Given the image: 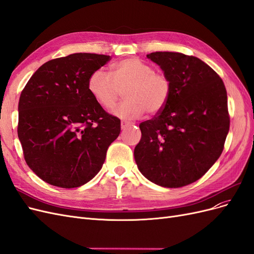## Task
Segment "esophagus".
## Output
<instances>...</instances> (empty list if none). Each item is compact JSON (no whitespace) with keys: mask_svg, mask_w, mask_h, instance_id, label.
Wrapping results in <instances>:
<instances>
[{"mask_svg":"<svg viewBox=\"0 0 254 254\" xmlns=\"http://www.w3.org/2000/svg\"><path fill=\"white\" fill-rule=\"evenodd\" d=\"M132 125H133V123H131V122L122 121V123H121V128H122L123 130H125L126 128H128L129 126H132Z\"/></svg>","mask_w":254,"mask_h":254,"instance_id":"obj_1","label":"esophagus"}]
</instances>
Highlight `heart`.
Returning a JSON list of instances; mask_svg holds the SVG:
<instances>
[{"label":"heart","mask_w":254,"mask_h":254,"mask_svg":"<svg viewBox=\"0 0 254 254\" xmlns=\"http://www.w3.org/2000/svg\"><path fill=\"white\" fill-rule=\"evenodd\" d=\"M88 89L104 109H111L124 91L126 99L112 112L121 119L135 120L146 111L157 114L164 109L172 94V80L142 59L130 57L112 64L110 75L103 70L92 72Z\"/></svg>","instance_id":"1"}]
</instances>
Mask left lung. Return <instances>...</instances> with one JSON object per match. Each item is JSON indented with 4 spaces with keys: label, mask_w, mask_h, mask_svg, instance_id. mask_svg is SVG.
Returning a JSON list of instances; mask_svg holds the SVG:
<instances>
[{
    "label": "left lung",
    "mask_w": 254,
    "mask_h": 254,
    "mask_svg": "<svg viewBox=\"0 0 254 254\" xmlns=\"http://www.w3.org/2000/svg\"><path fill=\"white\" fill-rule=\"evenodd\" d=\"M147 58L171 78L172 94L162 111L140 124L135 163L149 181L181 188L200 179L224 150L230 127L226 87L197 57L155 52Z\"/></svg>",
    "instance_id": "8db88e82"
}]
</instances>
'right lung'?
<instances>
[{
  "label": "right lung",
  "mask_w": 254,
  "mask_h": 254,
  "mask_svg": "<svg viewBox=\"0 0 254 254\" xmlns=\"http://www.w3.org/2000/svg\"><path fill=\"white\" fill-rule=\"evenodd\" d=\"M110 56L76 53L42 64L22 90L18 136L26 164L52 186L73 189L93 179L121 121L92 97L88 79Z\"/></svg>",
  "instance_id": "add662e5"
}]
</instances>
